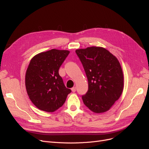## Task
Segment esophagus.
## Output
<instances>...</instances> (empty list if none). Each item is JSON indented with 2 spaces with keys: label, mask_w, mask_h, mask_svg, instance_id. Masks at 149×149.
Here are the masks:
<instances>
[{
  "label": "esophagus",
  "mask_w": 149,
  "mask_h": 149,
  "mask_svg": "<svg viewBox=\"0 0 149 149\" xmlns=\"http://www.w3.org/2000/svg\"><path fill=\"white\" fill-rule=\"evenodd\" d=\"M71 91H72V92L74 93V92L76 91V87H73V88H71Z\"/></svg>",
  "instance_id": "esophagus-1"
}]
</instances>
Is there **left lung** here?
I'll use <instances>...</instances> for the list:
<instances>
[{
    "mask_svg": "<svg viewBox=\"0 0 149 149\" xmlns=\"http://www.w3.org/2000/svg\"><path fill=\"white\" fill-rule=\"evenodd\" d=\"M88 81L82 100L95 113L109 110L120 97L124 88L123 70L118 60L106 49L92 47L76 50Z\"/></svg>",
    "mask_w": 149,
    "mask_h": 149,
    "instance_id": "8db88e82",
    "label": "left lung"
}]
</instances>
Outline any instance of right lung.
I'll use <instances>...</instances> for the list:
<instances>
[{
    "label": "right lung",
    "instance_id": "1",
    "mask_svg": "<svg viewBox=\"0 0 149 149\" xmlns=\"http://www.w3.org/2000/svg\"><path fill=\"white\" fill-rule=\"evenodd\" d=\"M70 52L52 49L31 60L25 75V86L31 101L39 109L56 111L65 103L71 89L64 84L58 70Z\"/></svg>",
    "mask_w": 149,
    "mask_h": 149
}]
</instances>
